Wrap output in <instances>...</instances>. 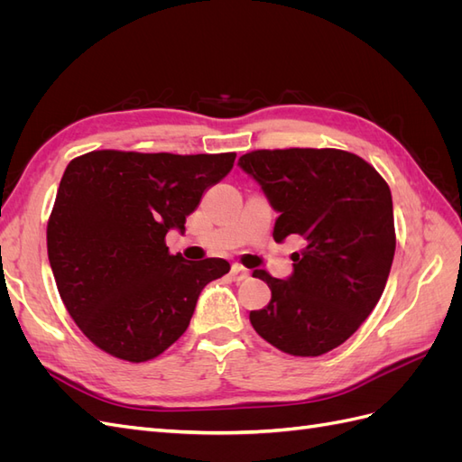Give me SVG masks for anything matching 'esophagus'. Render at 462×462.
Returning <instances> with one entry per match:
<instances>
[{
    "label": "esophagus",
    "mask_w": 462,
    "mask_h": 462,
    "mask_svg": "<svg viewBox=\"0 0 462 462\" xmlns=\"http://www.w3.org/2000/svg\"><path fill=\"white\" fill-rule=\"evenodd\" d=\"M231 275H233L235 282H243V279H246L250 275V272L241 263H233L231 265Z\"/></svg>",
    "instance_id": "34e87169"
}]
</instances>
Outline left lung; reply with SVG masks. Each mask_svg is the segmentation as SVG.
I'll list each match as a JSON object with an SVG mask.
<instances>
[{"label":"left lung","instance_id":"left-lung-1","mask_svg":"<svg viewBox=\"0 0 462 462\" xmlns=\"http://www.w3.org/2000/svg\"><path fill=\"white\" fill-rule=\"evenodd\" d=\"M239 167L279 214L273 239L304 241L289 277L254 270L272 300L250 324L279 351L324 355L351 337L385 289L395 256L391 190L370 163L333 148L256 150Z\"/></svg>","mask_w":462,"mask_h":462}]
</instances>
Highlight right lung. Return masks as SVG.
<instances>
[{
	"label": "right lung",
	"mask_w": 462,
	"mask_h": 462,
	"mask_svg": "<svg viewBox=\"0 0 462 462\" xmlns=\"http://www.w3.org/2000/svg\"><path fill=\"white\" fill-rule=\"evenodd\" d=\"M236 153L96 150L67 165L48 221V258L67 312L111 356L146 362L190 324L223 258L187 262L165 235L185 233L204 192Z\"/></svg>",
	"instance_id": "obj_1"
}]
</instances>
